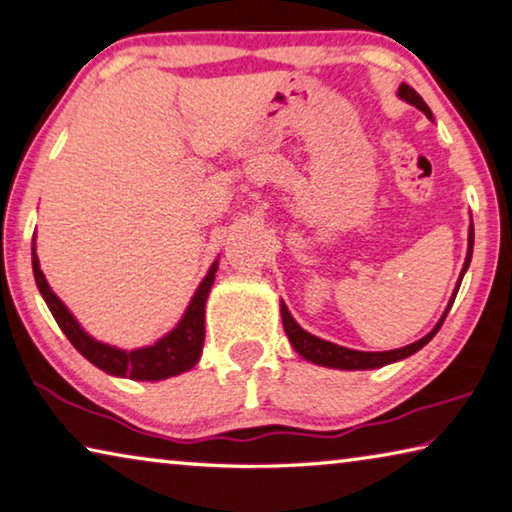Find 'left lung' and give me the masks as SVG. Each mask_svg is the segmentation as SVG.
Wrapping results in <instances>:
<instances>
[{
  "instance_id": "8db88e82",
  "label": "left lung",
  "mask_w": 512,
  "mask_h": 512,
  "mask_svg": "<svg viewBox=\"0 0 512 512\" xmlns=\"http://www.w3.org/2000/svg\"><path fill=\"white\" fill-rule=\"evenodd\" d=\"M403 102L412 104V107H417L419 111H424L428 118L433 120V113L428 109V104L421 100V95L415 91V88L408 86V84H401L399 86V93ZM472 253H474V223H469V234H467V257H465V264H462V271H460V278H458V285L456 291H453V296L449 300V305H446L444 314L440 316V321L435 323V328L428 332L426 337L417 339V342H412L403 348H394V351H378V353H369V351H353V348H346V346H339V344H332L326 342V339L310 335V332L303 330L296 323L294 316L287 310V305L280 300V314H282V326H285V332L289 337L291 346H294V351L300 355V358L312 362V364H319V367H330V369H344V371H364V369H378V367H385V364H392V362H399L410 358V355H415L419 348H424L431 339L437 335V330L442 328V323L446 319V314H449L453 300H456V294L460 289V282H462V275L467 273L469 269V262H472Z\"/></svg>"
}]
</instances>
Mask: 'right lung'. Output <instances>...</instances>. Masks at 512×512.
Masks as SVG:
<instances>
[{
  "label": "right lung",
  "instance_id": "add662e5",
  "mask_svg": "<svg viewBox=\"0 0 512 512\" xmlns=\"http://www.w3.org/2000/svg\"><path fill=\"white\" fill-rule=\"evenodd\" d=\"M31 266H34V278L40 296L45 298L52 316L63 330V335H66L70 339V344L75 346L88 362L95 364L97 369H102L104 373L116 378L150 380V383H154V380L180 376V373L189 371L198 364L202 355V344H205V305L218 271V259L209 266V271L198 285L191 303L186 305L180 323H177L168 335L157 339L154 344L134 348V351H125V348L97 342L95 337H91L84 328H81L75 314H72L66 303L54 294L50 282L45 280V273L40 271L36 239L31 243Z\"/></svg>",
  "mask_w": 512,
  "mask_h": 512
}]
</instances>
